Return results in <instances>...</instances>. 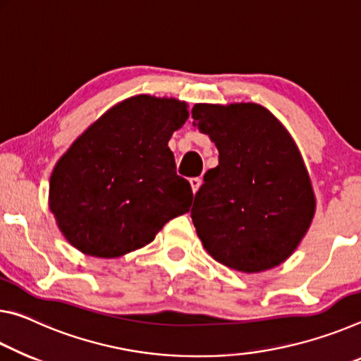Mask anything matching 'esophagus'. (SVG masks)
<instances>
[{"mask_svg": "<svg viewBox=\"0 0 361 361\" xmlns=\"http://www.w3.org/2000/svg\"><path fill=\"white\" fill-rule=\"evenodd\" d=\"M190 185H192L193 193H197L200 185H202V179H200V177H192V179H190Z\"/></svg>", "mask_w": 361, "mask_h": 361, "instance_id": "34e87169", "label": "esophagus"}]
</instances>
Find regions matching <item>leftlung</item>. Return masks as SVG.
Returning a JSON list of instances; mask_svg holds the SVG:
<instances>
[{
	"label": "left lung",
	"instance_id": "1",
	"mask_svg": "<svg viewBox=\"0 0 361 361\" xmlns=\"http://www.w3.org/2000/svg\"><path fill=\"white\" fill-rule=\"evenodd\" d=\"M192 123L219 150L190 217L217 262L262 271L296 250L315 212L309 174L291 135L257 104H197Z\"/></svg>",
	"mask_w": 361,
	"mask_h": 361
}]
</instances>
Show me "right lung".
Wrapping results in <instances>:
<instances>
[{
    "instance_id": "1",
    "label": "right lung",
    "mask_w": 361,
    "mask_h": 361,
    "mask_svg": "<svg viewBox=\"0 0 361 361\" xmlns=\"http://www.w3.org/2000/svg\"><path fill=\"white\" fill-rule=\"evenodd\" d=\"M187 116L176 99L135 96L75 140L49 185V208L70 245L96 257L123 256L190 209L192 187L168 147Z\"/></svg>"
}]
</instances>
